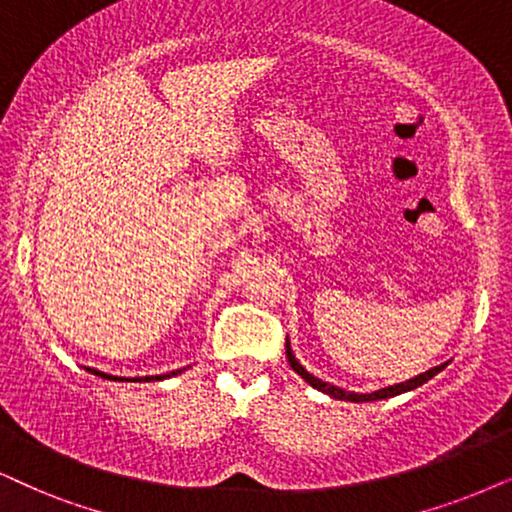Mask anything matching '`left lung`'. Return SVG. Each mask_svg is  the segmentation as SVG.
Listing matches in <instances>:
<instances>
[{"label": "left lung", "mask_w": 512, "mask_h": 512, "mask_svg": "<svg viewBox=\"0 0 512 512\" xmlns=\"http://www.w3.org/2000/svg\"><path fill=\"white\" fill-rule=\"evenodd\" d=\"M286 357H288V364L293 366V371H295L297 375H302V378L307 380L309 385L316 387V390H321V392L331 394V397H335V399H345V401H375V399L397 397V394H401V392L416 390L418 385L428 383L430 378H435V375H437L439 371H442V368L446 366V364H442V366H435V368H430V371H425V373L416 375V378L406 380V383H399V385L385 387V390H378V392H371V394H357V392H345V390H340V387H335V385H328V383H323V380L314 378L312 373H307V371H304V368L300 366V361H297V359L293 357V352H290V345H288V342H286Z\"/></svg>", "instance_id": "8db88e82"}]
</instances>
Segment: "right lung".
Here are the masks:
<instances>
[{"label": "right lung", "mask_w": 512, "mask_h": 512, "mask_svg": "<svg viewBox=\"0 0 512 512\" xmlns=\"http://www.w3.org/2000/svg\"><path fill=\"white\" fill-rule=\"evenodd\" d=\"M89 371H92L94 375H101V378H106V380H125V378H115V375H108V373L94 371V368H89ZM177 373H179V371H172L170 375H177ZM163 378H167V375H155V378L151 375V378H144V380H163ZM127 380H132V383H134V380H141V378H127Z\"/></svg>", "instance_id": "add662e5"}]
</instances>
